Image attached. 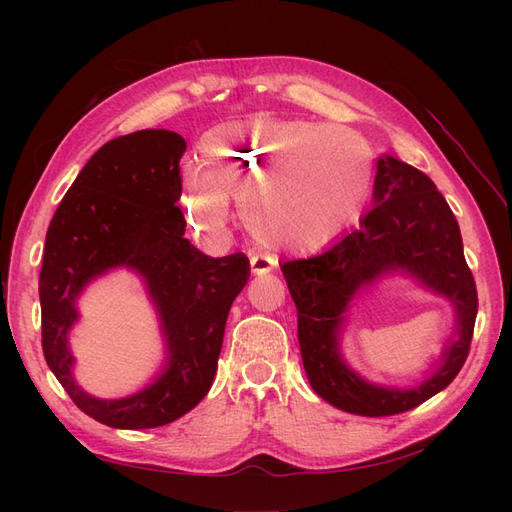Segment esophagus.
Wrapping results in <instances>:
<instances>
[{"instance_id":"esophagus-1","label":"esophagus","mask_w":512,"mask_h":512,"mask_svg":"<svg viewBox=\"0 0 512 512\" xmlns=\"http://www.w3.org/2000/svg\"><path fill=\"white\" fill-rule=\"evenodd\" d=\"M250 267H252L254 275H267V273L273 271L275 260L271 256H265V254H256V256L250 258Z\"/></svg>"}]
</instances>
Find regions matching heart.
<instances>
[{"mask_svg":"<svg viewBox=\"0 0 512 512\" xmlns=\"http://www.w3.org/2000/svg\"><path fill=\"white\" fill-rule=\"evenodd\" d=\"M198 153V177L185 179L181 203L209 237L224 235L235 203L262 245L314 252L344 228L369 190L371 151L344 126L260 115L215 126Z\"/></svg>","mask_w":512,"mask_h":512,"instance_id":"heart-1","label":"heart"}]
</instances>
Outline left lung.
I'll list each match as a JSON object with an SVG mask.
<instances>
[{"instance_id":"left-lung-1","label":"left lung","mask_w":512,"mask_h":512,"mask_svg":"<svg viewBox=\"0 0 512 512\" xmlns=\"http://www.w3.org/2000/svg\"><path fill=\"white\" fill-rule=\"evenodd\" d=\"M371 207L359 228L314 258L284 262L282 273L297 305L301 359L312 389L344 412L391 416L421 406L455 380L470 352L478 297L459 224L425 173L384 153ZM391 274L412 276L456 312L454 335L439 361L408 390L365 381L341 354L349 303Z\"/></svg>"}]
</instances>
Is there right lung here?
Here are the masks:
<instances>
[{
	"instance_id": "obj_1",
	"label": "right lung",
	"mask_w": 512,
	"mask_h": 512,
	"mask_svg": "<svg viewBox=\"0 0 512 512\" xmlns=\"http://www.w3.org/2000/svg\"><path fill=\"white\" fill-rule=\"evenodd\" d=\"M183 151V136L170 130L113 138L83 166L46 230L38 284L46 365L76 406L115 429L162 427L200 404L218 371L230 305L250 280L245 254L211 258L185 239ZM115 268L144 280L165 361L141 392L100 400L73 378L69 331L86 286Z\"/></svg>"
}]
</instances>
